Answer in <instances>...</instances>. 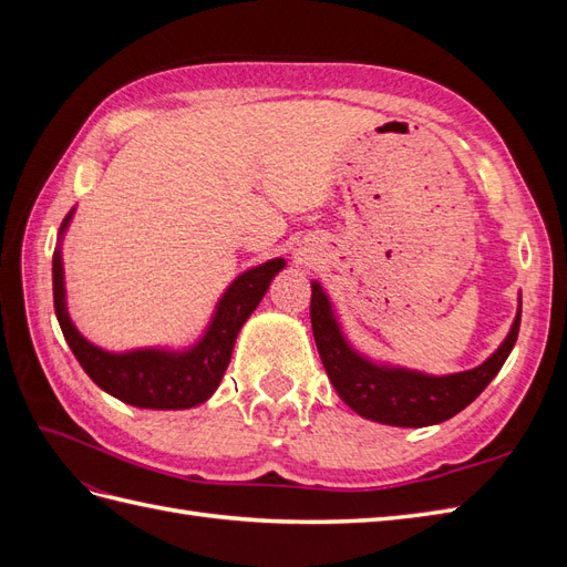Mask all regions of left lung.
<instances>
[{
	"mask_svg": "<svg viewBox=\"0 0 567 567\" xmlns=\"http://www.w3.org/2000/svg\"><path fill=\"white\" fill-rule=\"evenodd\" d=\"M520 312L523 300L518 298V315L513 319L511 331L496 352L487 357V362L461 373L431 375L373 362L357 352L342 336L333 305L319 281H312L310 302L317 350L340 400L359 416L400 427L435 425L466 409L492 383L516 346Z\"/></svg>",
	"mask_w": 567,
	"mask_h": 567,
	"instance_id": "1",
	"label": "left lung"
}]
</instances>
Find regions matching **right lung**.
I'll return each mask as SVG.
<instances>
[{
	"mask_svg": "<svg viewBox=\"0 0 567 567\" xmlns=\"http://www.w3.org/2000/svg\"><path fill=\"white\" fill-rule=\"evenodd\" d=\"M75 208L65 215L59 229V244L71 225ZM286 267L284 257L257 265L231 281L219 298L215 315L196 346L186 350L142 348L109 352L84 338L68 315L61 248L54 250L51 279H54V310L75 359L90 379L120 402L140 409H192L203 404L217 390L225 375L238 331L255 307L265 298L271 279Z\"/></svg>",
	"mask_w": 567,
	"mask_h": 567,
	"instance_id": "1",
	"label": "right lung"
}]
</instances>
